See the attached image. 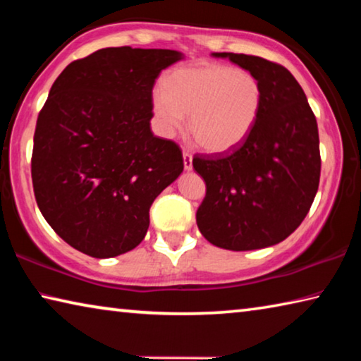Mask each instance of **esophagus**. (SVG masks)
<instances>
[{"mask_svg": "<svg viewBox=\"0 0 361 361\" xmlns=\"http://www.w3.org/2000/svg\"><path fill=\"white\" fill-rule=\"evenodd\" d=\"M183 164H185L186 170L192 169V154L189 151H183Z\"/></svg>", "mask_w": 361, "mask_h": 361, "instance_id": "esophagus-1", "label": "esophagus"}]
</instances>
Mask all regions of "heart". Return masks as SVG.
<instances>
[{
	"instance_id": "obj_1",
	"label": "heart",
	"mask_w": 361,
	"mask_h": 361,
	"mask_svg": "<svg viewBox=\"0 0 361 361\" xmlns=\"http://www.w3.org/2000/svg\"><path fill=\"white\" fill-rule=\"evenodd\" d=\"M262 106V85L252 73L221 63L172 71L152 92L157 129L170 137L185 124L200 148L224 152L253 130Z\"/></svg>"
}]
</instances>
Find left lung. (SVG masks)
Masks as SVG:
<instances>
[{"mask_svg":"<svg viewBox=\"0 0 361 361\" xmlns=\"http://www.w3.org/2000/svg\"><path fill=\"white\" fill-rule=\"evenodd\" d=\"M259 79L262 106L240 145L218 154H195L192 167L205 181L195 213L213 245L234 252L285 240L310 210L320 181L319 127L295 76L271 60L215 52Z\"/></svg>","mask_w":361,"mask_h":361,"instance_id":"obj_1","label":"left lung"}]
</instances>
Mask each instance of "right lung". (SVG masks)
<instances>
[{"instance_id":"right-lung-1","label":"right lung","mask_w":361,"mask_h":361,"mask_svg":"<svg viewBox=\"0 0 361 361\" xmlns=\"http://www.w3.org/2000/svg\"><path fill=\"white\" fill-rule=\"evenodd\" d=\"M181 59L170 49H100L52 84L33 137L32 180L42 216L92 258L145 239L154 199L183 172L172 140L151 132L152 87Z\"/></svg>"}]
</instances>
